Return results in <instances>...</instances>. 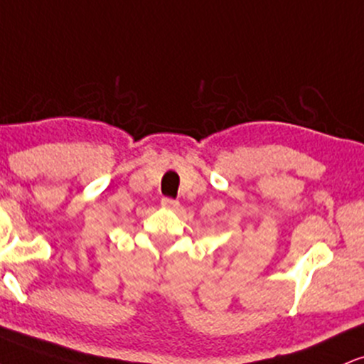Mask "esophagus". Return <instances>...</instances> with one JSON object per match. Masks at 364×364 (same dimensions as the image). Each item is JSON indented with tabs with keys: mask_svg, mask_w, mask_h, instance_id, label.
<instances>
[{
	"mask_svg": "<svg viewBox=\"0 0 364 364\" xmlns=\"http://www.w3.org/2000/svg\"><path fill=\"white\" fill-rule=\"evenodd\" d=\"M161 205H163L164 208L176 210L179 207V201L178 200H173V198H163V200H161Z\"/></svg>",
	"mask_w": 364,
	"mask_h": 364,
	"instance_id": "esophagus-1",
	"label": "esophagus"
}]
</instances>
